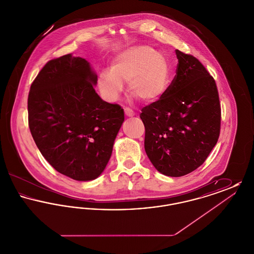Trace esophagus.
Listing matches in <instances>:
<instances>
[{
    "instance_id": "1",
    "label": "esophagus",
    "mask_w": 254,
    "mask_h": 254,
    "mask_svg": "<svg viewBox=\"0 0 254 254\" xmlns=\"http://www.w3.org/2000/svg\"><path fill=\"white\" fill-rule=\"evenodd\" d=\"M125 114H126L127 116H128V117H132V116L135 115L134 111H133L132 109H130V108H125Z\"/></svg>"
}]
</instances>
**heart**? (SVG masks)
I'll return each instance as SVG.
<instances>
[{"label": "heart", "instance_id": "1", "mask_svg": "<svg viewBox=\"0 0 254 254\" xmlns=\"http://www.w3.org/2000/svg\"><path fill=\"white\" fill-rule=\"evenodd\" d=\"M123 82L128 83L130 94L143 102L156 101L169 85L168 61L150 47L126 49L114 58L111 69L99 74L98 86L106 100L114 102L123 91Z\"/></svg>", "mask_w": 254, "mask_h": 254}]
</instances>
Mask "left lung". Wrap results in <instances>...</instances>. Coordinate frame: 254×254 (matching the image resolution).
Returning <instances> with one entry per match:
<instances>
[{
  "instance_id": "8db88e82",
  "label": "left lung",
  "mask_w": 254,
  "mask_h": 254,
  "mask_svg": "<svg viewBox=\"0 0 254 254\" xmlns=\"http://www.w3.org/2000/svg\"><path fill=\"white\" fill-rule=\"evenodd\" d=\"M176 75L157 101L142 109L145 149L159 172L180 177L198 169L217 143V85L203 64L176 49Z\"/></svg>"
}]
</instances>
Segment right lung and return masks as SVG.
Wrapping results in <instances>:
<instances>
[{
  "mask_svg": "<svg viewBox=\"0 0 254 254\" xmlns=\"http://www.w3.org/2000/svg\"><path fill=\"white\" fill-rule=\"evenodd\" d=\"M96 83L87 61L66 54L45 64L28 93V126L39 150L77 181L104 171L125 119L119 105L97 94Z\"/></svg>",
  "mask_w": 254,
  "mask_h": 254,
  "instance_id": "add662e5",
  "label": "right lung"
}]
</instances>
